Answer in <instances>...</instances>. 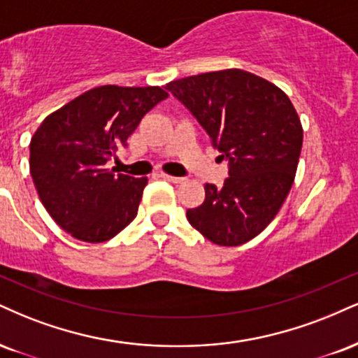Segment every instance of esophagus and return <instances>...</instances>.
Returning <instances> with one entry per match:
<instances>
[{"instance_id":"34e87169","label":"esophagus","mask_w":358,"mask_h":358,"mask_svg":"<svg viewBox=\"0 0 358 358\" xmlns=\"http://www.w3.org/2000/svg\"><path fill=\"white\" fill-rule=\"evenodd\" d=\"M160 176L163 180H166V182H171V183H182L185 178H180V176H171V175H168V173H160Z\"/></svg>"}]
</instances>
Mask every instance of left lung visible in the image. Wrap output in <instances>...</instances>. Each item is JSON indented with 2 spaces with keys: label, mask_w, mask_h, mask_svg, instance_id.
<instances>
[{
  "label": "left lung",
  "mask_w": 358,
  "mask_h": 358,
  "mask_svg": "<svg viewBox=\"0 0 358 358\" xmlns=\"http://www.w3.org/2000/svg\"><path fill=\"white\" fill-rule=\"evenodd\" d=\"M228 158L222 188L187 210L195 230L222 247H238L268 227L294 185L303 143L299 113L278 86L253 73H201L166 83Z\"/></svg>",
  "instance_id": "8db88e82"
}]
</instances>
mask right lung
<instances>
[{
	"label": "right lung",
	"instance_id": "add662e5",
	"mask_svg": "<svg viewBox=\"0 0 358 358\" xmlns=\"http://www.w3.org/2000/svg\"><path fill=\"white\" fill-rule=\"evenodd\" d=\"M165 98L160 86H96L46 116L34 131L33 183L46 212L73 238L106 242L136 217L148 178L116 175L105 165Z\"/></svg>",
	"mask_w": 358,
	"mask_h": 358
}]
</instances>
